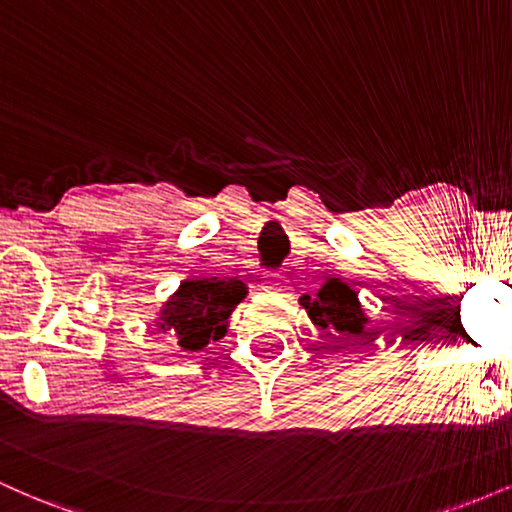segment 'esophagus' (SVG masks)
<instances>
[{"instance_id":"obj_1","label":"esophagus","mask_w":512,"mask_h":512,"mask_svg":"<svg viewBox=\"0 0 512 512\" xmlns=\"http://www.w3.org/2000/svg\"><path fill=\"white\" fill-rule=\"evenodd\" d=\"M269 291H274V293H284V291H286V286H281V284H272V286H269Z\"/></svg>"}]
</instances>
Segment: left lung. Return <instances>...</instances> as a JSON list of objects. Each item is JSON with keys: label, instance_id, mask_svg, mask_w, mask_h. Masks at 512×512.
Instances as JSON below:
<instances>
[{"label": "left lung", "instance_id": "obj_1", "mask_svg": "<svg viewBox=\"0 0 512 512\" xmlns=\"http://www.w3.org/2000/svg\"><path fill=\"white\" fill-rule=\"evenodd\" d=\"M301 305L308 310L310 320H313L320 330H327L332 339H342V342H346V339L368 337V334H373V330L366 332L368 320L366 315H363L361 305H358L356 291H351L344 281L327 279V284L317 291V296H303Z\"/></svg>", "mask_w": 512, "mask_h": 512}]
</instances>
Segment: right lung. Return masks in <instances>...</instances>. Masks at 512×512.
<instances>
[{
    "label": "right lung",
    "instance_id": "add662e5",
    "mask_svg": "<svg viewBox=\"0 0 512 512\" xmlns=\"http://www.w3.org/2000/svg\"><path fill=\"white\" fill-rule=\"evenodd\" d=\"M248 296V286L238 279L199 276L182 281L178 293L166 303L158 330L173 334L185 351H199L209 339L226 334L233 308Z\"/></svg>",
    "mask_w": 512,
    "mask_h": 512
}]
</instances>
